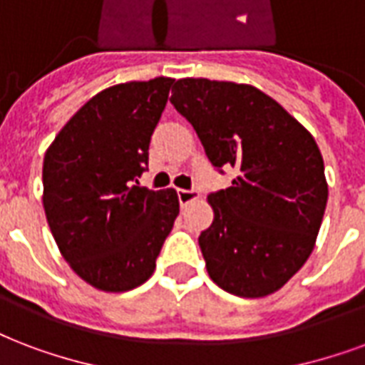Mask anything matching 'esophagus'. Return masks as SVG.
<instances>
[{"label":"esophagus","instance_id":"1","mask_svg":"<svg viewBox=\"0 0 365 365\" xmlns=\"http://www.w3.org/2000/svg\"><path fill=\"white\" fill-rule=\"evenodd\" d=\"M199 197V193L195 191V189H178V199H180V205L185 207L191 201H195Z\"/></svg>","mask_w":365,"mask_h":365}]
</instances>
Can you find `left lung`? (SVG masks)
<instances>
[{"label": "left lung", "instance_id": "left-lung-1", "mask_svg": "<svg viewBox=\"0 0 365 365\" xmlns=\"http://www.w3.org/2000/svg\"><path fill=\"white\" fill-rule=\"evenodd\" d=\"M170 103L212 166L239 170L232 187L208 195L214 220L199 247L210 279L245 299L275 293L310 257L327 205L312 133L247 83L182 78Z\"/></svg>", "mask_w": 365, "mask_h": 365}]
</instances>
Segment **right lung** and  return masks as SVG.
Segmentation results:
<instances>
[{
	"instance_id": "1",
	"label": "right lung",
	"mask_w": 365,
	"mask_h": 365,
	"mask_svg": "<svg viewBox=\"0 0 365 365\" xmlns=\"http://www.w3.org/2000/svg\"><path fill=\"white\" fill-rule=\"evenodd\" d=\"M172 78L126 82L91 97L43 157V208L61 255L83 282L124 293L155 272L180 214L174 189L139 187Z\"/></svg>"
}]
</instances>
